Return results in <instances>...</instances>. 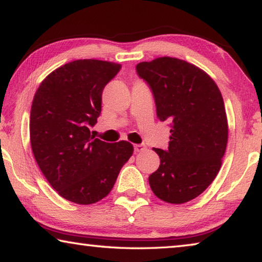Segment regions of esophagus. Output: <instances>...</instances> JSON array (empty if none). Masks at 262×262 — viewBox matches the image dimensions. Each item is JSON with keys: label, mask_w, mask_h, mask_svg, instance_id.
Wrapping results in <instances>:
<instances>
[{"label": "esophagus", "mask_w": 262, "mask_h": 262, "mask_svg": "<svg viewBox=\"0 0 262 262\" xmlns=\"http://www.w3.org/2000/svg\"><path fill=\"white\" fill-rule=\"evenodd\" d=\"M145 144H143V143H141V144H135L134 145V150H135V152H141V151H143V150H145Z\"/></svg>", "instance_id": "1"}]
</instances>
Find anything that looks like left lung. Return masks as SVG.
Listing matches in <instances>:
<instances>
[{
  "instance_id": "8db88e82",
  "label": "left lung",
  "mask_w": 262,
  "mask_h": 262,
  "mask_svg": "<svg viewBox=\"0 0 262 262\" xmlns=\"http://www.w3.org/2000/svg\"><path fill=\"white\" fill-rule=\"evenodd\" d=\"M156 104L157 118L170 122L166 150L149 177L154 194L168 203L199 196L219 173L228 143L224 101L216 83L200 68L176 57H158L136 66Z\"/></svg>"
}]
</instances>
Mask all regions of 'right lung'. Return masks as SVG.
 I'll return each mask as SVG.
<instances>
[{
	"instance_id": "obj_1",
	"label": "right lung",
	"mask_w": 262,
	"mask_h": 262,
	"mask_svg": "<svg viewBox=\"0 0 262 262\" xmlns=\"http://www.w3.org/2000/svg\"><path fill=\"white\" fill-rule=\"evenodd\" d=\"M121 64L76 60L57 68L35 92L30 115L31 147L48 183L78 205L100 201L133 155L127 141L106 143L91 135L101 95Z\"/></svg>"
}]
</instances>
